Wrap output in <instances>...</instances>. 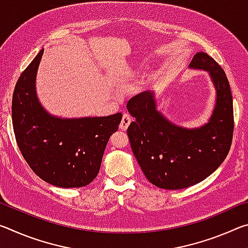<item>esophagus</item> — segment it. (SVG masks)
I'll return each mask as SVG.
<instances>
[{
  "label": "esophagus",
  "mask_w": 248,
  "mask_h": 248,
  "mask_svg": "<svg viewBox=\"0 0 248 248\" xmlns=\"http://www.w3.org/2000/svg\"><path fill=\"white\" fill-rule=\"evenodd\" d=\"M131 117H130L128 114H124L123 116V119H121V123H120V129L121 130H127V128L129 127V124H131Z\"/></svg>",
  "instance_id": "esophagus-1"
}]
</instances>
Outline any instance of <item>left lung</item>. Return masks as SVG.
<instances>
[{"mask_svg":"<svg viewBox=\"0 0 248 248\" xmlns=\"http://www.w3.org/2000/svg\"><path fill=\"white\" fill-rule=\"evenodd\" d=\"M188 68L207 71L216 90L208 123L186 128L157 110L155 94L145 91L129 100L134 119L128 127L132 152L142 171L163 189H183L202 182L219 167L232 143L233 98L224 71L205 52H197Z\"/></svg>","mask_w":248,"mask_h":248,"instance_id":"left-lung-1","label":"left lung"}]
</instances>
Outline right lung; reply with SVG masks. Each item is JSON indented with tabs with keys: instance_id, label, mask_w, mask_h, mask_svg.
<instances>
[{
	"instance_id": "1",
	"label": "right lung",
	"mask_w": 248,
	"mask_h": 248,
	"mask_svg": "<svg viewBox=\"0 0 248 248\" xmlns=\"http://www.w3.org/2000/svg\"><path fill=\"white\" fill-rule=\"evenodd\" d=\"M44 49L20 74L12 100V120L18 148L36 175L53 186L78 188L97 176L108 140L123 118H62L39 102L36 78Z\"/></svg>"
}]
</instances>
